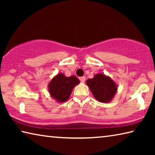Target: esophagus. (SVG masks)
Segmentation results:
<instances>
[{"label":"esophagus","mask_w":155,"mask_h":155,"mask_svg":"<svg viewBox=\"0 0 155 155\" xmlns=\"http://www.w3.org/2000/svg\"><path fill=\"white\" fill-rule=\"evenodd\" d=\"M85 79H86V78H85V77H81L79 78V80L81 81V82H83V83L85 82Z\"/></svg>","instance_id":"obj_1"}]
</instances>
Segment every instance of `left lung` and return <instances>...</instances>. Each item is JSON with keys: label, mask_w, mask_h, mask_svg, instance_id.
I'll return each instance as SVG.
<instances>
[{"label": "left lung", "mask_w": 155, "mask_h": 155, "mask_svg": "<svg viewBox=\"0 0 155 155\" xmlns=\"http://www.w3.org/2000/svg\"><path fill=\"white\" fill-rule=\"evenodd\" d=\"M86 84L94 98L101 103L111 102L117 91V85L115 81L103 73H98L92 78H89Z\"/></svg>", "instance_id": "1"}]
</instances>
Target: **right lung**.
Segmentation results:
<instances>
[{
    "instance_id": "obj_1",
    "label": "right lung",
    "mask_w": 155,
    "mask_h": 155,
    "mask_svg": "<svg viewBox=\"0 0 155 155\" xmlns=\"http://www.w3.org/2000/svg\"><path fill=\"white\" fill-rule=\"evenodd\" d=\"M79 83L78 78L74 75L68 77L63 73H59L49 82L48 92L57 103H65L69 99L73 88Z\"/></svg>"
}]
</instances>
